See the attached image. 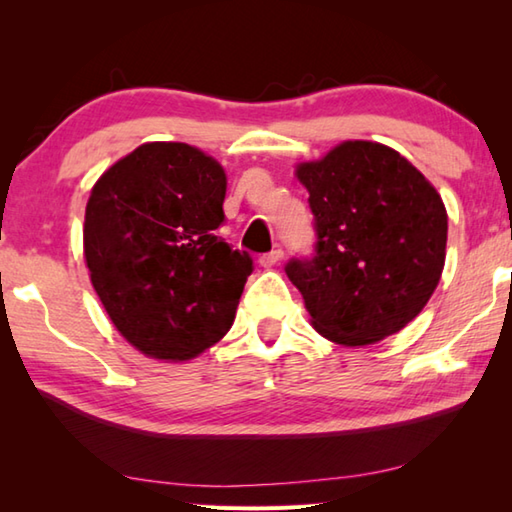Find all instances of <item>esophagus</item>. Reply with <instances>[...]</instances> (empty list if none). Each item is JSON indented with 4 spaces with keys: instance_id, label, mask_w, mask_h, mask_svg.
<instances>
[{
    "instance_id": "esophagus-1",
    "label": "esophagus",
    "mask_w": 512,
    "mask_h": 512,
    "mask_svg": "<svg viewBox=\"0 0 512 512\" xmlns=\"http://www.w3.org/2000/svg\"><path fill=\"white\" fill-rule=\"evenodd\" d=\"M282 255H284V253H282L280 248L271 250V253H264L262 257H259V266H264V268H271V266H275V264H280Z\"/></svg>"
}]
</instances>
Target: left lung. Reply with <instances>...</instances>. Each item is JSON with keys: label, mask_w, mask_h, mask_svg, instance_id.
I'll return each mask as SVG.
<instances>
[{"label": "left lung", "mask_w": 512, "mask_h": 512, "mask_svg": "<svg viewBox=\"0 0 512 512\" xmlns=\"http://www.w3.org/2000/svg\"><path fill=\"white\" fill-rule=\"evenodd\" d=\"M314 214L311 257L284 266L311 325L339 345H370L400 332L427 305L445 266L443 198L400 153L343 142L298 164Z\"/></svg>", "instance_id": "left-lung-1"}]
</instances>
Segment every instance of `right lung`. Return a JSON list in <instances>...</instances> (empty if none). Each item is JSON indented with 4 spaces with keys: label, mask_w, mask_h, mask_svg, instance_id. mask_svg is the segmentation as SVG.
<instances>
[{
    "label": "right lung",
    "mask_w": 512,
    "mask_h": 512,
    "mask_svg": "<svg viewBox=\"0 0 512 512\" xmlns=\"http://www.w3.org/2000/svg\"><path fill=\"white\" fill-rule=\"evenodd\" d=\"M225 173L180 142H151L112 164L85 207L92 287L119 334L164 361H185L232 327L253 257L214 230Z\"/></svg>",
    "instance_id": "1"
}]
</instances>
